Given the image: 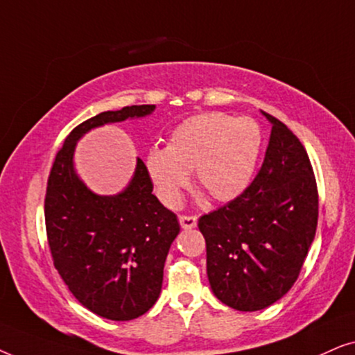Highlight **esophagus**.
I'll list each match as a JSON object with an SVG mask.
<instances>
[{"instance_id": "34e87169", "label": "esophagus", "mask_w": 355, "mask_h": 355, "mask_svg": "<svg viewBox=\"0 0 355 355\" xmlns=\"http://www.w3.org/2000/svg\"><path fill=\"white\" fill-rule=\"evenodd\" d=\"M179 223H181L182 230H192V227L197 226V218L196 216L181 215V216H179Z\"/></svg>"}]
</instances>
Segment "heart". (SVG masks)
Segmentation results:
<instances>
[{
  "label": "heart",
  "instance_id": "b5f03b06",
  "mask_svg": "<svg viewBox=\"0 0 355 355\" xmlns=\"http://www.w3.org/2000/svg\"><path fill=\"white\" fill-rule=\"evenodd\" d=\"M263 135L257 121L226 113L187 118L169 134L166 148H150L145 171L159 200L178 208L182 193L196 182L215 202H232L254 181Z\"/></svg>",
  "mask_w": 355,
  "mask_h": 355
}]
</instances>
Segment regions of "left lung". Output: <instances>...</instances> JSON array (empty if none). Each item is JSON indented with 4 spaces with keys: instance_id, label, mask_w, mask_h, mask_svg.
<instances>
[{
    "instance_id": "left-lung-1",
    "label": "left lung",
    "mask_w": 355,
    "mask_h": 355,
    "mask_svg": "<svg viewBox=\"0 0 355 355\" xmlns=\"http://www.w3.org/2000/svg\"><path fill=\"white\" fill-rule=\"evenodd\" d=\"M261 114L271 134L254 182L198 220L213 294L241 312L270 307L293 288L318 221L317 182L304 145L279 119Z\"/></svg>"
}]
</instances>
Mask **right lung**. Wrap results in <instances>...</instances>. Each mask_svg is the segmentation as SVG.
<instances>
[{
  "label": "right lung",
  "mask_w": 355,
  "mask_h": 355,
  "mask_svg": "<svg viewBox=\"0 0 355 355\" xmlns=\"http://www.w3.org/2000/svg\"><path fill=\"white\" fill-rule=\"evenodd\" d=\"M155 108L124 106L84 121L66 137L48 178L45 223L58 273L85 309L114 322L137 318L157 302L164 261L181 227L152 193L142 159L123 191L98 196L76 173L74 153L92 129L145 118Z\"/></svg>",
  "instance_id": "add662e5"
}]
</instances>
